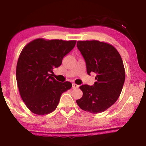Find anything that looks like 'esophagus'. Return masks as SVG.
Listing matches in <instances>:
<instances>
[{
    "label": "esophagus",
    "mask_w": 146,
    "mask_h": 146,
    "mask_svg": "<svg viewBox=\"0 0 146 146\" xmlns=\"http://www.w3.org/2000/svg\"><path fill=\"white\" fill-rule=\"evenodd\" d=\"M72 88H73V89L78 88H79V86L77 85V84H75V83H73V84H72Z\"/></svg>",
    "instance_id": "esophagus-1"
}]
</instances>
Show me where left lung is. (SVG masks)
Here are the masks:
<instances>
[{"mask_svg":"<svg viewBox=\"0 0 146 146\" xmlns=\"http://www.w3.org/2000/svg\"><path fill=\"white\" fill-rule=\"evenodd\" d=\"M76 46L84 58L88 74H97V82L93 86H80L83 96L76 102L86 111H105L116 102L122 90L125 77L122 59L112 45L98 40L78 41Z\"/></svg>","mask_w":146,"mask_h":146,"instance_id":"1","label":"left lung"}]
</instances>
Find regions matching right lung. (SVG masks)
Instances as JSON below:
<instances>
[{
  "instance_id": "add662e5",
  "label": "right lung",
  "mask_w": 146,
  "mask_h": 146,
  "mask_svg": "<svg viewBox=\"0 0 146 146\" xmlns=\"http://www.w3.org/2000/svg\"><path fill=\"white\" fill-rule=\"evenodd\" d=\"M75 44L76 40L37 38L22 50L17 64V85L23 102L35 114L53 112L62 94L71 89V82H58L50 73Z\"/></svg>"
}]
</instances>
